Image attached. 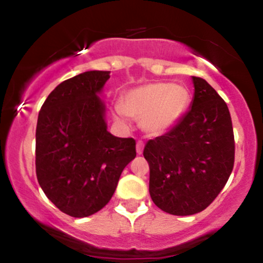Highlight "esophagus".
Here are the masks:
<instances>
[{
	"label": "esophagus",
	"mask_w": 263,
	"mask_h": 263,
	"mask_svg": "<svg viewBox=\"0 0 263 263\" xmlns=\"http://www.w3.org/2000/svg\"><path fill=\"white\" fill-rule=\"evenodd\" d=\"M143 148H144L143 141H137V144H136V149H137L138 155H142V152H143Z\"/></svg>",
	"instance_id": "1"
}]
</instances>
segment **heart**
Instances as JSON below:
<instances>
[{
    "label": "heart",
    "instance_id": "1",
    "mask_svg": "<svg viewBox=\"0 0 263 263\" xmlns=\"http://www.w3.org/2000/svg\"><path fill=\"white\" fill-rule=\"evenodd\" d=\"M189 99L185 86L157 81L128 90L116 112L120 117L128 115L141 120L142 127L147 132L158 135L172 127L183 116Z\"/></svg>",
    "mask_w": 263,
    "mask_h": 263
}]
</instances>
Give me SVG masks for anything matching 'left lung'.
<instances>
[{"instance_id":"left-lung-1","label":"left lung","mask_w":263,"mask_h":263,"mask_svg":"<svg viewBox=\"0 0 263 263\" xmlns=\"http://www.w3.org/2000/svg\"><path fill=\"white\" fill-rule=\"evenodd\" d=\"M192 108L179 122L144 146L149 194L172 215H193L215 200L230 177L235 140L226 102L204 79L193 77Z\"/></svg>"}]
</instances>
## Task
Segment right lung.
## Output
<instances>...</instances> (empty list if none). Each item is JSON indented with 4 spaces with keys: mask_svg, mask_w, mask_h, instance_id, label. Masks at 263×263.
Returning a JSON list of instances; mask_svg holds the SVG:
<instances>
[{
    "mask_svg": "<svg viewBox=\"0 0 263 263\" xmlns=\"http://www.w3.org/2000/svg\"><path fill=\"white\" fill-rule=\"evenodd\" d=\"M110 71H85L48 95L35 129V173L41 188L63 213L85 218L112 198L120 176L136 157L134 138L107 132L98 93Z\"/></svg>",
    "mask_w": 263,
    "mask_h": 263,
    "instance_id": "1",
    "label": "right lung"
}]
</instances>
